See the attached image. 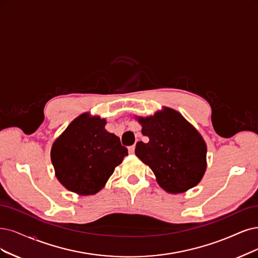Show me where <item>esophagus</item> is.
Returning <instances> with one entry per match:
<instances>
[{
    "instance_id": "34e87169",
    "label": "esophagus",
    "mask_w": 258,
    "mask_h": 258,
    "mask_svg": "<svg viewBox=\"0 0 258 258\" xmlns=\"http://www.w3.org/2000/svg\"><path fill=\"white\" fill-rule=\"evenodd\" d=\"M135 148H136L135 145H133V146L128 147V153H130V154H135Z\"/></svg>"
}]
</instances>
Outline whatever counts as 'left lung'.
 <instances>
[{
	"instance_id": "1",
	"label": "left lung",
	"mask_w": 258,
	"mask_h": 258,
	"mask_svg": "<svg viewBox=\"0 0 258 258\" xmlns=\"http://www.w3.org/2000/svg\"><path fill=\"white\" fill-rule=\"evenodd\" d=\"M154 116L139 118L142 134L135 154L153 171L161 188L171 194L195 187L206 169V145L197 130L177 111L165 108Z\"/></svg>"
}]
</instances>
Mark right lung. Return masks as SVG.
<instances>
[{"label":"right lung","mask_w":258,"mask_h":258,"mask_svg":"<svg viewBox=\"0 0 258 258\" xmlns=\"http://www.w3.org/2000/svg\"><path fill=\"white\" fill-rule=\"evenodd\" d=\"M105 124L104 119L84 113L54 142L51 159L56 176L70 191L97 194L128 154L119 137L104 128Z\"/></svg>","instance_id":"1"}]
</instances>
